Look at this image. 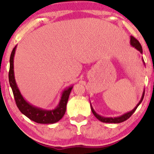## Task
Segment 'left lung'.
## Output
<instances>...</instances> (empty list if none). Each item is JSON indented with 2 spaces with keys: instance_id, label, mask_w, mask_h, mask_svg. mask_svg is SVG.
Listing matches in <instances>:
<instances>
[{
  "instance_id": "obj_1",
  "label": "left lung",
  "mask_w": 154,
  "mask_h": 154,
  "mask_svg": "<svg viewBox=\"0 0 154 154\" xmlns=\"http://www.w3.org/2000/svg\"><path fill=\"white\" fill-rule=\"evenodd\" d=\"M130 45H131L133 48H135L136 50L138 51L140 53V54H143V48H142V46H141L140 43L139 42L137 41V40H136V39L132 36H130ZM143 59V64L145 65L144 60H143V59ZM144 94H145V89L143 90V92L142 97H141V98H140V100L139 103H137V105H136V106L134 108V109H132V111H129V112H128V113H125V114H122V115H121L119 116H117V117H114V118H112V117H103V116H100L99 114H98L96 112H95L94 109H93V106H92L91 103V111H92V112H93V115H94L95 117L97 118V119L99 120V121L102 122H104V123H115V124L123 122L126 121L127 119H129V118L131 116L132 114H133L134 112H135L136 109L138 107V106L141 103V102H142L143 99Z\"/></svg>"
}]
</instances>
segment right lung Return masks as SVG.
<instances>
[{
	"label": "right lung",
	"instance_id": "add662e5",
	"mask_svg": "<svg viewBox=\"0 0 154 154\" xmlns=\"http://www.w3.org/2000/svg\"><path fill=\"white\" fill-rule=\"evenodd\" d=\"M17 49V45L14 48L10 56V68L8 73L9 84L13 91L14 96L19 111L29 119L39 124H54L59 122L65 114L66 109V104L69 94L73 85L66 88L61 93L59 103L54 109H43L37 107L29 103L24 99L21 94L17 82H16L14 71V59Z\"/></svg>",
	"mask_w": 154,
	"mask_h": 154
}]
</instances>
